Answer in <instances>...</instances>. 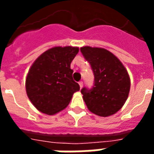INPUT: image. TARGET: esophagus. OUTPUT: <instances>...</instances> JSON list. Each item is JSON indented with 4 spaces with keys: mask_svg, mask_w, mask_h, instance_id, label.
Returning <instances> with one entry per match:
<instances>
[{
    "mask_svg": "<svg viewBox=\"0 0 154 154\" xmlns=\"http://www.w3.org/2000/svg\"><path fill=\"white\" fill-rule=\"evenodd\" d=\"M78 84H79V86H80V88H82V87H83V82H82V81H80V82H78Z\"/></svg>",
    "mask_w": 154,
    "mask_h": 154,
    "instance_id": "esophagus-1",
    "label": "esophagus"
}]
</instances>
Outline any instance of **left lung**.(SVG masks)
<instances>
[{
    "instance_id": "obj_1",
    "label": "left lung",
    "mask_w": 154,
    "mask_h": 154,
    "mask_svg": "<svg viewBox=\"0 0 154 154\" xmlns=\"http://www.w3.org/2000/svg\"><path fill=\"white\" fill-rule=\"evenodd\" d=\"M94 73L92 88L83 87L81 92L88 110L106 117L119 110L127 100L130 89L129 74L122 63L110 51L89 46L81 48Z\"/></svg>"
}]
</instances>
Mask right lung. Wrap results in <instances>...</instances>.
Masks as SVG:
<instances>
[{"mask_svg":"<svg viewBox=\"0 0 154 154\" xmlns=\"http://www.w3.org/2000/svg\"><path fill=\"white\" fill-rule=\"evenodd\" d=\"M79 51L77 47H54L35 61L25 82L26 93L42 113L54 115L67 106L74 92L80 90L72 79V61Z\"/></svg>","mask_w":154,"mask_h":154,"instance_id":"add662e5","label":"right lung"}]
</instances>
